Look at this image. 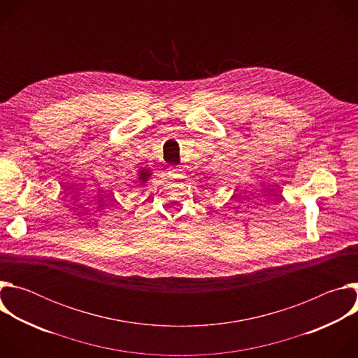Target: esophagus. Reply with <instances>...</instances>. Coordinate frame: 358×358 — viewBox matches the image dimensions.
<instances>
[{"label": "esophagus", "mask_w": 358, "mask_h": 358, "mask_svg": "<svg viewBox=\"0 0 358 358\" xmlns=\"http://www.w3.org/2000/svg\"><path fill=\"white\" fill-rule=\"evenodd\" d=\"M170 177L173 178H178V177H182L184 176V170L181 167H171L170 171H169Z\"/></svg>", "instance_id": "esophagus-1"}]
</instances>
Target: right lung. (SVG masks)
Returning <instances> with one entry per match:
<instances>
[{
  "instance_id": "obj_1",
  "label": "right lung",
  "mask_w": 358,
  "mask_h": 358,
  "mask_svg": "<svg viewBox=\"0 0 358 358\" xmlns=\"http://www.w3.org/2000/svg\"><path fill=\"white\" fill-rule=\"evenodd\" d=\"M150 177H151V171H150L148 169H141V170H138V180H140L141 184L147 182V180H148Z\"/></svg>"
}]
</instances>
